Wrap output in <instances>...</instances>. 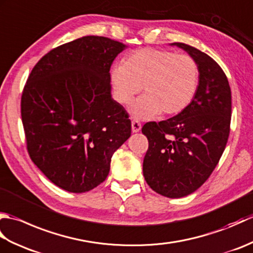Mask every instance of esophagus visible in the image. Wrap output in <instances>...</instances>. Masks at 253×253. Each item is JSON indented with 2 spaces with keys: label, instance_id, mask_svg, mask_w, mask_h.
<instances>
[{
  "label": "esophagus",
  "instance_id": "34e87169",
  "mask_svg": "<svg viewBox=\"0 0 253 253\" xmlns=\"http://www.w3.org/2000/svg\"><path fill=\"white\" fill-rule=\"evenodd\" d=\"M140 130H141V124L139 123L138 121H132L131 122V131L133 133H136V132H139Z\"/></svg>",
  "mask_w": 253,
  "mask_h": 253
}]
</instances>
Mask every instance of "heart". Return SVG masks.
I'll list each match as a JSON object with an SVG mask.
<instances>
[{"label": "heart", "mask_w": 253, "mask_h": 253, "mask_svg": "<svg viewBox=\"0 0 253 253\" xmlns=\"http://www.w3.org/2000/svg\"><path fill=\"white\" fill-rule=\"evenodd\" d=\"M114 96L129 104L143 87L144 95L130 107L137 120H152L161 113L174 116L191 104L200 83V69L189 55L142 49L128 55L111 69Z\"/></svg>", "instance_id": "heart-1"}]
</instances>
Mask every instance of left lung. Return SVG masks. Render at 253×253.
Returning a JSON list of instances; mask_svg holds the SVG:
<instances>
[{
	"label": "left lung",
	"mask_w": 253,
	"mask_h": 253,
	"mask_svg": "<svg viewBox=\"0 0 253 253\" xmlns=\"http://www.w3.org/2000/svg\"><path fill=\"white\" fill-rule=\"evenodd\" d=\"M170 45L197 62L200 83L184 112L142 127L149 140L143 176L155 192L181 198L203 185L222 157L229 136L232 92L226 75L211 56L179 42Z\"/></svg>",
	"instance_id": "8db88e82"
}]
</instances>
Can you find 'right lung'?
Masks as SVG:
<instances>
[{
    "instance_id": "1",
    "label": "right lung",
    "mask_w": 253,
    "mask_h": 253,
    "mask_svg": "<svg viewBox=\"0 0 253 253\" xmlns=\"http://www.w3.org/2000/svg\"><path fill=\"white\" fill-rule=\"evenodd\" d=\"M126 47L105 37L79 38L45 54L27 80L21 121L29 155L64 190L82 193L103 182L112 155L130 137L110 77Z\"/></svg>"
}]
</instances>
